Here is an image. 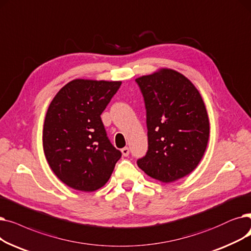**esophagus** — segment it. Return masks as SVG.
<instances>
[{
	"label": "esophagus",
	"instance_id": "esophagus-1",
	"mask_svg": "<svg viewBox=\"0 0 251 251\" xmlns=\"http://www.w3.org/2000/svg\"><path fill=\"white\" fill-rule=\"evenodd\" d=\"M122 153H123L124 156H127V155L129 154V149L127 147H125V148L122 149Z\"/></svg>",
	"mask_w": 251,
	"mask_h": 251
}]
</instances>
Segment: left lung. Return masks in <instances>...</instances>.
I'll return each mask as SVG.
<instances>
[{
    "mask_svg": "<svg viewBox=\"0 0 251 251\" xmlns=\"http://www.w3.org/2000/svg\"><path fill=\"white\" fill-rule=\"evenodd\" d=\"M136 81L144 97L148 129V151L138 166L163 183L188 176L203 157L209 138L200 93L185 75L169 68Z\"/></svg>",
    "mask_w": 251,
    "mask_h": 251,
    "instance_id": "8db88e82",
    "label": "left lung"
}]
</instances>
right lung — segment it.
Instances as JSON below:
<instances>
[{
  "label": "right lung",
  "instance_id": "right-lung-1",
  "mask_svg": "<svg viewBox=\"0 0 251 251\" xmlns=\"http://www.w3.org/2000/svg\"><path fill=\"white\" fill-rule=\"evenodd\" d=\"M121 85L122 81L74 79L49 105L43 129L45 156L68 187L83 192L100 189L122 157L101 121Z\"/></svg>",
  "mask_w": 251,
  "mask_h": 251
}]
</instances>
